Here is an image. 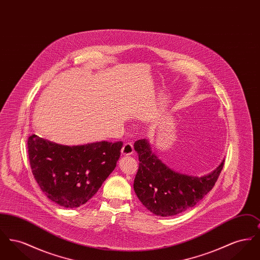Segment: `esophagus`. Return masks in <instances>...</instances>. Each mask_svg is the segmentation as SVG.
<instances>
[{"instance_id": "1", "label": "esophagus", "mask_w": 260, "mask_h": 260, "mask_svg": "<svg viewBox=\"0 0 260 260\" xmlns=\"http://www.w3.org/2000/svg\"><path fill=\"white\" fill-rule=\"evenodd\" d=\"M134 153V145L131 143V142H127V143H124L123 148H122V154L123 155H132Z\"/></svg>"}]
</instances>
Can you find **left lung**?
<instances>
[{"instance_id": "obj_1", "label": "left lung", "mask_w": 260, "mask_h": 260, "mask_svg": "<svg viewBox=\"0 0 260 260\" xmlns=\"http://www.w3.org/2000/svg\"><path fill=\"white\" fill-rule=\"evenodd\" d=\"M139 168L134 188L142 205L159 216H173L193 208L204 198L217 181L222 162L204 176L177 173L167 167L151 150L146 139L135 143Z\"/></svg>"}]
</instances>
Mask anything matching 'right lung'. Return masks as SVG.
I'll list each match as a JSON object with an SVG mask.
<instances>
[{
	"instance_id": "add662e5",
	"label": "right lung",
	"mask_w": 260,
	"mask_h": 260,
	"mask_svg": "<svg viewBox=\"0 0 260 260\" xmlns=\"http://www.w3.org/2000/svg\"><path fill=\"white\" fill-rule=\"evenodd\" d=\"M28 155L38 185L63 208H79L92 198L114 171L122 141L67 146L39 137L28 138Z\"/></svg>"
}]
</instances>
